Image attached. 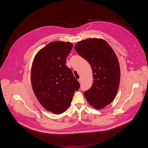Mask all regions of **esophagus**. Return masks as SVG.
<instances>
[{
  "label": "esophagus",
  "mask_w": 148,
  "mask_h": 148,
  "mask_svg": "<svg viewBox=\"0 0 148 148\" xmlns=\"http://www.w3.org/2000/svg\"><path fill=\"white\" fill-rule=\"evenodd\" d=\"M78 82H79V84H81V83H82V80H81V78H79V79H78Z\"/></svg>",
  "instance_id": "34e87169"
}]
</instances>
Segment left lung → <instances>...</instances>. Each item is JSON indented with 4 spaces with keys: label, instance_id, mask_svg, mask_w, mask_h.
<instances>
[{
    "label": "left lung",
    "instance_id": "8db88e82",
    "mask_svg": "<svg viewBox=\"0 0 148 148\" xmlns=\"http://www.w3.org/2000/svg\"><path fill=\"white\" fill-rule=\"evenodd\" d=\"M74 49L89 62L92 70L93 84L84 92V96L93 108L102 109L114 99L119 88L121 71L116 55L102 38L78 41Z\"/></svg>",
    "mask_w": 148,
    "mask_h": 148
}]
</instances>
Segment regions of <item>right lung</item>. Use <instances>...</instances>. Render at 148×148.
Listing matches in <instances>:
<instances>
[{"mask_svg": "<svg viewBox=\"0 0 148 148\" xmlns=\"http://www.w3.org/2000/svg\"><path fill=\"white\" fill-rule=\"evenodd\" d=\"M73 48L69 42L52 41L35 56L31 70L33 92L47 111L59 115L66 111L79 87L66 58Z\"/></svg>", "mask_w": 148, "mask_h": 148, "instance_id": "1", "label": "right lung"}]
</instances>
